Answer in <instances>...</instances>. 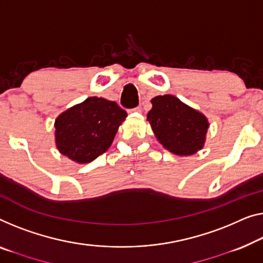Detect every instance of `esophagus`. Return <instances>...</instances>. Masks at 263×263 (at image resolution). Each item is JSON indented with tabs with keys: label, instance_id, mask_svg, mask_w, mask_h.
Instances as JSON below:
<instances>
[{
	"label": "esophagus",
	"instance_id": "esophagus-1",
	"mask_svg": "<svg viewBox=\"0 0 263 263\" xmlns=\"http://www.w3.org/2000/svg\"><path fill=\"white\" fill-rule=\"evenodd\" d=\"M130 112H142V107H136V108H132L130 109Z\"/></svg>",
	"mask_w": 263,
	"mask_h": 263
}]
</instances>
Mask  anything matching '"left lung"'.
Wrapping results in <instances>:
<instances>
[{"label": "left lung", "mask_w": 263, "mask_h": 263, "mask_svg": "<svg viewBox=\"0 0 263 263\" xmlns=\"http://www.w3.org/2000/svg\"><path fill=\"white\" fill-rule=\"evenodd\" d=\"M147 120L158 142L177 156L202 150L209 123L204 115L171 94L155 97Z\"/></svg>", "instance_id": "8db88e82"}]
</instances>
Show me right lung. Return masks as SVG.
Listing matches in <instances>:
<instances>
[{"mask_svg": "<svg viewBox=\"0 0 263 263\" xmlns=\"http://www.w3.org/2000/svg\"><path fill=\"white\" fill-rule=\"evenodd\" d=\"M127 113L117 103L89 97L62 112L55 120V144L77 163H89L111 146Z\"/></svg>", "mask_w": 263, "mask_h": 263, "instance_id": "obj_1", "label": "right lung"}]
</instances>
